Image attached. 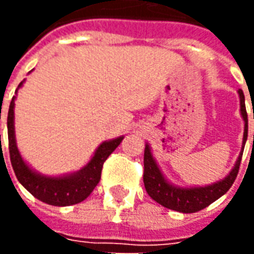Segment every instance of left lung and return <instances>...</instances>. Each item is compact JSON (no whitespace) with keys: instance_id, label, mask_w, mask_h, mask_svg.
<instances>
[{"instance_id":"left-lung-1","label":"left lung","mask_w":254,"mask_h":254,"mask_svg":"<svg viewBox=\"0 0 254 254\" xmlns=\"http://www.w3.org/2000/svg\"><path fill=\"white\" fill-rule=\"evenodd\" d=\"M240 94V103H241V116L245 122V129H244V141H242V151H241L238 159L235 162L233 170L230 171L223 180L205 185V187H190V188H181L173 185L166 180L163 173L160 171L159 166L156 163V160L152 156L151 148L148 144H145L144 149V187L145 190L152 197L155 201L159 202L160 205L178 211V212L191 213L201 211L209 204L216 201L219 197H222L229 190L231 185L234 184L238 170H240L241 158L242 152L245 148L246 138H248V114L245 109V96L242 91H238ZM254 140V136H253Z\"/></svg>"}]
</instances>
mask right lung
I'll return each instance as SVG.
<instances>
[{"label":"right lung","mask_w":254,"mask_h":254,"mask_svg":"<svg viewBox=\"0 0 254 254\" xmlns=\"http://www.w3.org/2000/svg\"><path fill=\"white\" fill-rule=\"evenodd\" d=\"M23 83H24V80L19 84L17 89L23 85ZM17 89H16V94H17ZM14 99H16V96L12 98V102L9 105L8 140L10 163H12L14 174L17 177L20 184L38 200L50 204V205L66 207V205H73V204H77V202L85 200L91 194V191L94 190L95 187L99 184L102 167H103L105 160L120 145L124 136L113 138L109 141H103L96 148L91 160L84 166L81 170L60 177L43 176L41 173L32 170L30 166L25 163L24 159L20 155L17 145H16L13 111Z\"/></svg>","instance_id":"right-lung-1"}]
</instances>
